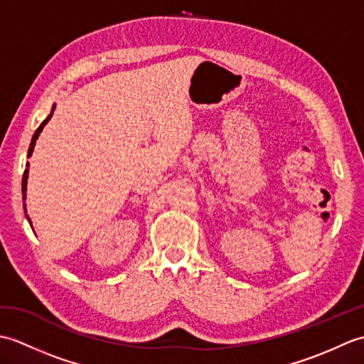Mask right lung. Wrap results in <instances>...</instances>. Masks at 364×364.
<instances>
[{
	"label": "right lung",
	"mask_w": 364,
	"mask_h": 364,
	"mask_svg": "<svg viewBox=\"0 0 364 364\" xmlns=\"http://www.w3.org/2000/svg\"><path fill=\"white\" fill-rule=\"evenodd\" d=\"M54 107L56 106H53V109H51V114L48 115V117H46L42 123H41V127H38L37 129H36V133H34V136H33V141H31V145H29V150H28V156H31V154H33V150H34V145H36V141H37V137H38V134H41V131L43 129V127L46 125V123H48V120L51 119V115H53V111H54ZM28 166V164H26ZM26 183H28V168L25 170V173H23V180H21V192H23V200L26 198ZM26 211V210H25ZM28 218V215H26ZM28 220H29V218H28ZM31 222V220H29Z\"/></svg>",
	"instance_id": "1"
}]
</instances>
